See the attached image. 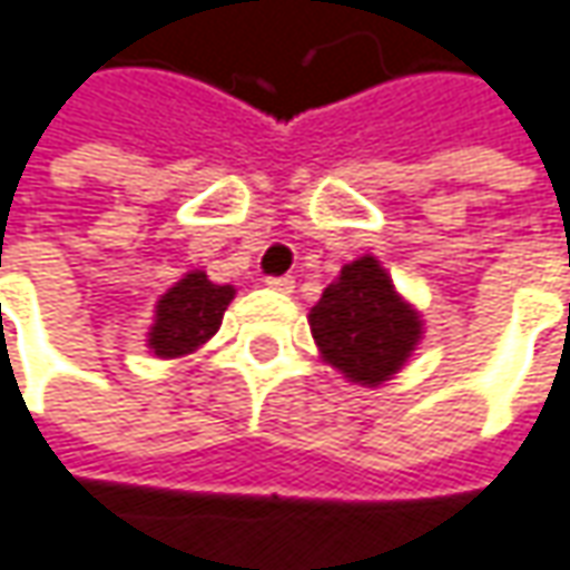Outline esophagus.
I'll use <instances>...</instances> for the list:
<instances>
[{
  "mask_svg": "<svg viewBox=\"0 0 570 570\" xmlns=\"http://www.w3.org/2000/svg\"><path fill=\"white\" fill-rule=\"evenodd\" d=\"M264 284L271 286V289H277V293H293V286H296V281H293L289 274H284V277H267Z\"/></svg>",
  "mask_w": 570,
  "mask_h": 570,
  "instance_id": "34e87169",
  "label": "esophagus"
}]
</instances>
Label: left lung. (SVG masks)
Here are the masks:
<instances>
[{
  "mask_svg": "<svg viewBox=\"0 0 570 570\" xmlns=\"http://www.w3.org/2000/svg\"><path fill=\"white\" fill-rule=\"evenodd\" d=\"M309 325L325 360L351 383L380 385L414 351L417 312L395 293L380 261L360 258L341 271L312 306Z\"/></svg>",
  "mask_w": 570,
  "mask_h": 570,
  "instance_id": "obj_1",
  "label": "left lung"
}]
</instances>
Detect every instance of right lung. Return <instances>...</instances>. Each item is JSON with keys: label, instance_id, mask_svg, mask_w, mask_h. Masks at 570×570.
I'll list each match as a JSON object with an SVG mask.
<instances>
[{"label": "right lung", "instance_id": "right-lung-1", "mask_svg": "<svg viewBox=\"0 0 570 570\" xmlns=\"http://www.w3.org/2000/svg\"><path fill=\"white\" fill-rule=\"evenodd\" d=\"M236 289L207 281L204 271L187 274L159 299L156 325L149 332V347L159 357H181L210 341L223 325V312L233 303Z\"/></svg>", "mask_w": 570, "mask_h": 570}]
</instances>
